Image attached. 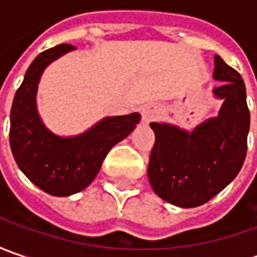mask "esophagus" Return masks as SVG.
I'll return each instance as SVG.
<instances>
[{"label":"esophagus","mask_w":257,"mask_h":257,"mask_svg":"<svg viewBox=\"0 0 257 257\" xmlns=\"http://www.w3.org/2000/svg\"><path fill=\"white\" fill-rule=\"evenodd\" d=\"M160 115V108L154 104H147L142 108V118H143L144 123H150L157 120Z\"/></svg>","instance_id":"obj_1"}]
</instances>
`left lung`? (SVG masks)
<instances>
[{
  "instance_id": "8db88e82",
  "label": "left lung",
  "mask_w": 257,
  "mask_h": 257,
  "mask_svg": "<svg viewBox=\"0 0 257 257\" xmlns=\"http://www.w3.org/2000/svg\"><path fill=\"white\" fill-rule=\"evenodd\" d=\"M213 77L223 81L213 90L224 98L217 117L192 133L169 124H150L156 142L149 180L156 194L174 206L197 207L209 202L237 176L246 157L250 113L242 75L216 55Z\"/></svg>"
}]
</instances>
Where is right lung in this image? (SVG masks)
Instances as JSON below:
<instances>
[{"label":"right lung","instance_id":"right-lung-1","mask_svg":"<svg viewBox=\"0 0 257 257\" xmlns=\"http://www.w3.org/2000/svg\"><path fill=\"white\" fill-rule=\"evenodd\" d=\"M71 44L55 45L35 57L11 107L10 144L21 172L53 196H70L84 190L100 170L114 144L132 133L140 114L107 117L81 136L63 139L48 132L35 108V93L44 68Z\"/></svg>","mask_w":257,"mask_h":257}]
</instances>
